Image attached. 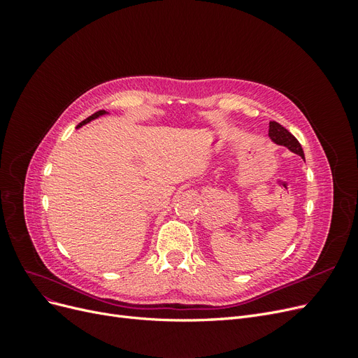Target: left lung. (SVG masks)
<instances>
[{
    "mask_svg": "<svg viewBox=\"0 0 358 358\" xmlns=\"http://www.w3.org/2000/svg\"><path fill=\"white\" fill-rule=\"evenodd\" d=\"M268 136L275 143L287 146L291 152H294V154L300 155L301 158H305V154H303V149H301V145L299 143V140L280 124H278L275 121L270 122L268 124Z\"/></svg>",
    "mask_w": 358,
    "mask_h": 358,
    "instance_id": "8db88e82",
    "label": "left lung"
}]
</instances>
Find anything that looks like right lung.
I'll list each match as a JSON object with an SVG mask.
<instances>
[{
	"label": "right lung",
	"mask_w": 358,
	"mask_h": 358,
	"mask_svg": "<svg viewBox=\"0 0 358 358\" xmlns=\"http://www.w3.org/2000/svg\"><path fill=\"white\" fill-rule=\"evenodd\" d=\"M104 113H106L104 110H99V112H95V113H94V115H91L90 117H86V119H85V121H82V122H80V124H79L78 127H82L83 124H86V122H90V121H92V119H95V117H99V116H101V115H104Z\"/></svg>",
	"instance_id": "obj_1"
}]
</instances>
